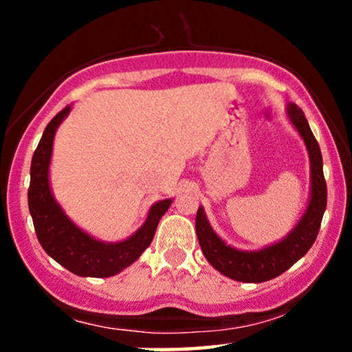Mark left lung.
<instances>
[{
	"instance_id": "1",
	"label": "left lung",
	"mask_w": 352,
	"mask_h": 352,
	"mask_svg": "<svg viewBox=\"0 0 352 352\" xmlns=\"http://www.w3.org/2000/svg\"><path fill=\"white\" fill-rule=\"evenodd\" d=\"M288 116L300 135L305 140L309 152L311 162V197L305 215L298 221L288 236L280 243L266 246L258 252H240L225 243L217 236L210 227L204 208H199L195 218V230L199 243L205 258L213 268L225 276L243 283H263L280 276L286 270L292 268L300 258L308 253L316 240L322 215L328 201L324 173H322V155L318 140L311 132L308 120L298 106L289 104Z\"/></svg>"
}]
</instances>
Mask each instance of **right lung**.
Instances as JSON below:
<instances>
[{"mask_svg": "<svg viewBox=\"0 0 352 352\" xmlns=\"http://www.w3.org/2000/svg\"><path fill=\"white\" fill-rule=\"evenodd\" d=\"M69 111L71 106H66L52 117L34 151L33 160H31V182L28 188L30 213L33 217L39 243L52 260L78 276H114L134 263L144 253V250L151 245L159 220L170 207L172 200L167 199L152 205L142 228L119 243H104L76 227L69 218L64 215L63 208L54 200L50 188L52 140H54L56 129L63 122L64 117L69 114Z\"/></svg>", "mask_w": 352, "mask_h": 352, "instance_id": "add662e5", "label": "right lung"}]
</instances>
